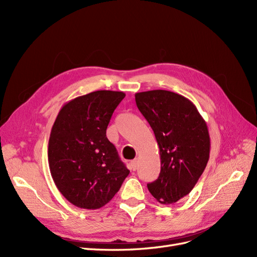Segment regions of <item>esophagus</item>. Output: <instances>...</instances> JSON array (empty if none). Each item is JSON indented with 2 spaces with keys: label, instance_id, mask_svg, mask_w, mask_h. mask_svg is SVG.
Segmentation results:
<instances>
[{
  "label": "esophagus",
  "instance_id": "34e87169",
  "mask_svg": "<svg viewBox=\"0 0 257 257\" xmlns=\"http://www.w3.org/2000/svg\"><path fill=\"white\" fill-rule=\"evenodd\" d=\"M137 164H138V161L137 160H133L131 162V164H130V166H131V169L133 170H136V168H137Z\"/></svg>",
  "mask_w": 257,
  "mask_h": 257
}]
</instances>
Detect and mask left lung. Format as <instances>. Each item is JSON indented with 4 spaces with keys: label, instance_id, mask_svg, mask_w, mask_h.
Here are the masks:
<instances>
[{
    "label": "left lung",
    "instance_id": "obj_1",
    "mask_svg": "<svg viewBox=\"0 0 257 257\" xmlns=\"http://www.w3.org/2000/svg\"><path fill=\"white\" fill-rule=\"evenodd\" d=\"M139 111L159 145L161 173L148 190L161 204H174L193 190L207 166L208 126L190 99L166 90L135 94Z\"/></svg>",
    "mask_w": 257,
    "mask_h": 257
}]
</instances>
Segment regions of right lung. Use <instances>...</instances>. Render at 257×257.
Masks as SVG:
<instances>
[{"label": "right lung", "mask_w": 257, "mask_h": 257, "mask_svg": "<svg viewBox=\"0 0 257 257\" xmlns=\"http://www.w3.org/2000/svg\"><path fill=\"white\" fill-rule=\"evenodd\" d=\"M125 93L100 90L69 100L58 113L48 143L50 173L69 203L98 209L112 199L130 170L106 137Z\"/></svg>", "instance_id": "obj_1"}]
</instances>
